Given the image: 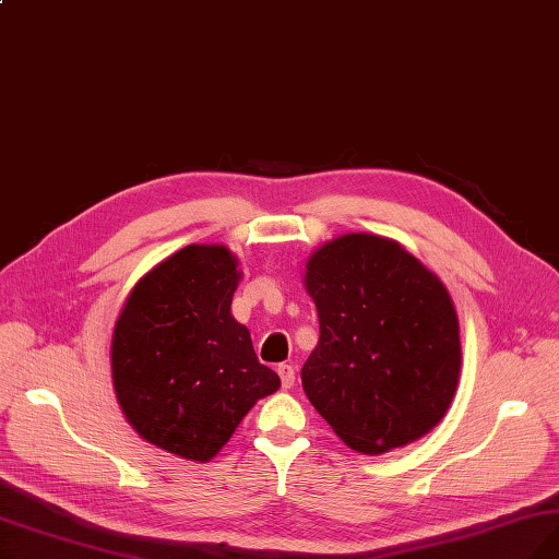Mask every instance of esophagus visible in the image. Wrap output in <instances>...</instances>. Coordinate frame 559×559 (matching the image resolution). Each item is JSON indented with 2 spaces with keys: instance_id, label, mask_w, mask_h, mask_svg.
<instances>
[{
  "instance_id": "34e87169",
  "label": "esophagus",
  "mask_w": 559,
  "mask_h": 559,
  "mask_svg": "<svg viewBox=\"0 0 559 559\" xmlns=\"http://www.w3.org/2000/svg\"><path fill=\"white\" fill-rule=\"evenodd\" d=\"M278 376H281V385L285 388V390H289L292 385H295V367H292V365H278Z\"/></svg>"
}]
</instances>
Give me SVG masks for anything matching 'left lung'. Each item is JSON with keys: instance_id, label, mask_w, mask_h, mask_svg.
<instances>
[{"instance_id": "left-lung-1", "label": "left lung", "mask_w": 559, "mask_h": 559, "mask_svg": "<svg viewBox=\"0 0 559 559\" xmlns=\"http://www.w3.org/2000/svg\"><path fill=\"white\" fill-rule=\"evenodd\" d=\"M304 285L319 317L304 392L346 447L380 455L442 421L462 346L437 274L396 240L346 233L310 253Z\"/></svg>"}]
</instances>
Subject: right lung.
<instances>
[{"mask_svg": "<svg viewBox=\"0 0 559 559\" xmlns=\"http://www.w3.org/2000/svg\"><path fill=\"white\" fill-rule=\"evenodd\" d=\"M224 245H188L129 292L110 342L117 403L146 442L209 462L281 378L230 314L242 272Z\"/></svg>", "mask_w": 559, "mask_h": 559, "instance_id": "obj_1", "label": "right lung"}]
</instances>
